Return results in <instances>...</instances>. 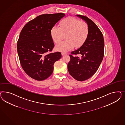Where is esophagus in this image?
<instances>
[{
	"label": "esophagus",
	"mask_w": 125,
	"mask_h": 125,
	"mask_svg": "<svg viewBox=\"0 0 125 125\" xmlns=\"http://www.w3.org/2000/svg\"><path fill=\"white\" fill-rule=\"evenodd\" d=\"M61 54H62V55H65V54H67V53H64V52H62V53H61Z\"/></svg>",
	"instance_id": "esophagus-1"
}]
</instances>
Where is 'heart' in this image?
<instances>
[{
    "mask_svg": "<svg viewBox=\"0 0 125 125\" xmlns=\"http://www.w3.org/2000/svg\"><path fill=\"white\" fill-rule=\"evenodd\" d=\"M50 33L53 41L55 43L61 42L64 35L66 34V40L60 42L55 47L58 51L66 52L75 46L79 48L83 45L88 36V27L87 23L69 17L61 21L60 27L53 26Z\"/></svg>",
    "mask_w": 125,
    "mask_h": 125,
    "instance_id": "obj_1",
    "label": "heart"
}]
</instances>
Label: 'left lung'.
<instances>
[{"label":"left lung","mask_w":125,"mask_h":125,"mask_svg":"<svg viewBox=\"0 0 125 125\" xmlns=\"http://www.w3.org/2000/svg\"><path fill=\"white\" fill-rule=\"evenodd\" d=\"M76 16L87 23L88 34L83 45L70 55L71 61L67 67L70 74L74 79L84 81L93 76L101 64L104 57V42L101 31L94 23L86 16ZM72 54H80L81 57Z\"/></svg>","instance_id":"8db88e82"}]
</instances>
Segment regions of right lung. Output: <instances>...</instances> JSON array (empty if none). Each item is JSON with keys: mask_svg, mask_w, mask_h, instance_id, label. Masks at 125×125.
<instances>
[{"mask_svg": "<svg viewBox=\"0 0 125 125\" xmlns=\"http://www.w3.org/2000/svg\"><path fill=\"white\" fill-rule=\"evenodd\" d=\"M64 16L61 13L43 14L23 27L17 42V52L23 69L31 78L47 79L53 73L54 62L61 59V52L48 53L54 46L51 30Z\"/></svg>", "mask_w": 125, "mask_h": 125, "instance_id": "right-lung-1", "label": "right lung"}]
</instances>
